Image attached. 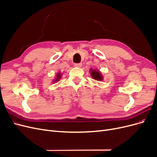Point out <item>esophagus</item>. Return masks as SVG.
I'll use <instances>...</instances> for the list:
<instances>
[{
	"mask_svg": "<svg viewBox=\"0 0 157 157\" xmlns=\"http://www.w3.org/2000/svg\"><path fill=\"white\" fill-rule=\"evenodd\" d=\"M75 67H80L82 66V63H75Z\"/></svg>",
	"mask_w": 157,
	"mask_h": 157,
	"instance_id": "obj_1",
	"label": "esophagus"
}]
</instances>
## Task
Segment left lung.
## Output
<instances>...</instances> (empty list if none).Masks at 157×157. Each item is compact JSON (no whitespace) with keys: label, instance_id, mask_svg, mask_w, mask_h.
<instances>
[{"label":"left lung","instance_id":"obj_1","mask_svg":"<svg viewBox=\"0 0 157 157\" xmlns=\"http://www.w3.org/2000/svg\"><path fill=\"white\" fill-rule=\"evenodd\" d=\"M90 75H91L92 78L98 80V81H101L103 79V75H101V73L99 72L98 70L96 69H90Z\"/></svg>","mask_w":157,"mask_h":157}]
</instances>
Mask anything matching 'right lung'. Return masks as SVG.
Segmentation results:
<instances>
[{
    "label": "right lung",
    "instance_id": "right-lung-1",
    "mask_svg": "<svg viewBox=\"0 0 157 157\" xmlns=\"http://www.w3.org/2000/svg\"><path fill=\"white\" fill-rule=\"evenodd\" d=\"M61 77V73H57V74H56V77L54 80L53 81V82H58L59 80H60Z\"/></svg>",
    "mask_w": 157,
    "mask_h": 157
}]
</instances>
